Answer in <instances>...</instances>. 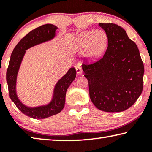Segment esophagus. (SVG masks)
I'll list each match as a JSON object with an SVG mask.
<instances>
[{
	"mask_svg": "<svg viewBox=\"0 0 152 152\" xmlns=\"http://www.w3.org/2000/svg\"><path fill=\"white\" fill-rule=\"evenodd\" d=\"M76 70L77 74H78V75H80V74L82 73V68L80 66H76Z\"/></svg>",
	"mask_w": 152,
	"mask_h": 152,
	"instance_id": "34e87169",
	"label": "esophagus"
}]
</instances>
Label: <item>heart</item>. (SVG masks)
<instances>
[{
  "instance_id": "heart-1",
  "label": "heart",
  "mask_w": 152,
  "mask_h": 152,
  "mask_svg": "<svg viewBox=\"0 0 152 152\" xmlns=\"http://www.w3.org/2000/svg\"><path fill=\"white\" fill-rule=\"evenodd\" d=\"M107 42L108 37L104 31H84L72 38L69 42L68 48L69 51L72 53L83 51L86 58L94 61L102 55Z\"/></svg>"
}]
</instances>
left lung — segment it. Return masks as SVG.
Segmentation results:
<instances>
[{
    "mask_svg": "<svg viewBox=\"0 0 152 152\" xmlns=\"http://www.w3.org/2000/svg\"><path fill=\"white\" fill-rule=\"evenodd\" d=\"M99 25L107 35V49L96 62L82 64V70L94 106L104 112H121L132 107L142 92L143 63L137 45L121 27Z\"/></svg>",
    "mask_w": 152,
    "mask_h": 152,
    "instance_id": "obj_1",
    "label": "left lung"
}]
</instances>
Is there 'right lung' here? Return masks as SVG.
<instances>
[{"mask_svg":"<svg viewBox=\"0 0 152 152\" xmlns=\"http://www.w3.org/2000/svg\"><path fill=\"white\" fill-rule=\"evenodd\" d=\"M58 27L52 24H46L32 30L15 46L11 53L8 69L7 82L11 101L23 114L33 119H43L60 113L64 109L67 89L76 78V72L70 68L67 73L56 82L52 97L48 103L37 107H29L20 101L17 95V81L20 64L26 50L41 43L52 40L56 37Z\"/></svg>","mask_w":152,"mask_h":152,"instance_id":"obj_1","label":"right lung"}]
</instances>
